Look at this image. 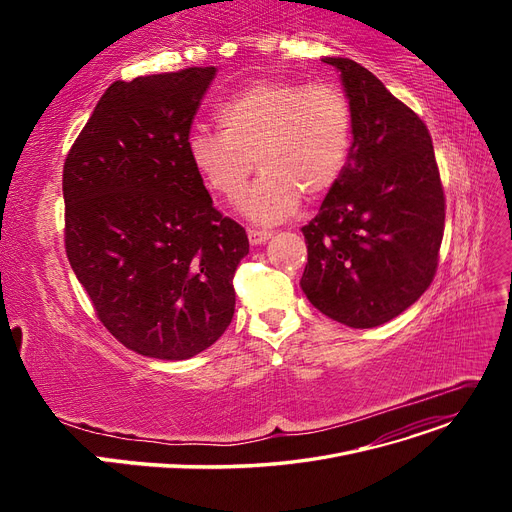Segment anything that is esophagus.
<instances>
[{
    "instance_id": "esophagus-1",
    "label": "esophagus",
    "mask_w": 512,
    "mask_h": 512,
    "mask_svg": "<svg viewBox=\"0 0 512 512\" xmlns=\"http://www.w3.org/2000/svg\"><path fill=\"white\" fill-rule=\"evenodd\" d=\"M272 236H274L272 230H259V228H251L249 230L251 245H263V242H267Z\"/></svg>"
}]
</instances>
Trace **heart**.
Masks as SVG:
<instances>
[{"instance_id": "b5f03b06", "label": "heart", "mask_w": 512, "mask_h": 512, "mask_svg": "<svg viewBox=\"0 0 512 512\" xmlns=\"http://www.w3.org/2000/svg\"><path fill=\"white\" fill-rule=\"evenodd\" d=\"M215 118L220 132H188V161L222 197L242 191L257 161L263 174L236 199L257 224L288 220L303 195L324 197L338 182L353 139L351 103L330 85L255 80L224 99Z\"/></svg>"}]
</instances>
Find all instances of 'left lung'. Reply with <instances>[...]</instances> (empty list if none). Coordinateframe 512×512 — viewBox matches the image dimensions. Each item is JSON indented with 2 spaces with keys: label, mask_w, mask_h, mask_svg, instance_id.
Wrapping results in <instances>:
<instances>
[{
  "label": "left lung",
  "mask_w": 512,
  "mask_h": 512,
  "mask_svg": "<svg viewBox=\"0 0 512 512\" xmlns=\"http://www.w3.org/2000/svg\"><path fill=\"white\" fill-rule=\"evenodd\" d=\"M340 72L353 143L338 182L303 226L301 288L348 328H378L432 284L444 234V191L432 137L380 78L348 58Z\"/></svg>",
  "instance_id": "obj_1"
}]
</instances>
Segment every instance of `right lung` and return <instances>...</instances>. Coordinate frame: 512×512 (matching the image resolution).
Returning <instances> with one entry per match:
<instances>
[{
  "label": "right lung",
  "mask_w": 512,
  "mask_h": 512,
  "mask_svg": "<svg viewBox=\"0 0 512 512\" xmlns=\"http://www.w3.org/2000/svg\"><path fill=\"white\" fill-rule=\"evenodd\" d=\"M215 68L116 83L64 164L66 255L126 348L182 361L230 326L245 228L213 207L186 155Z\"/></svg>",
  "instance_id": "right-lung-1"
}]
</instances>
